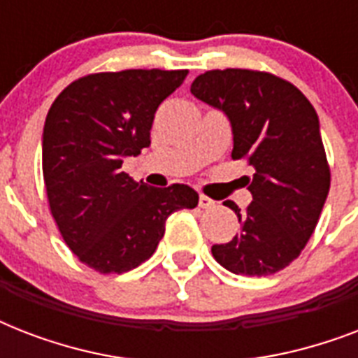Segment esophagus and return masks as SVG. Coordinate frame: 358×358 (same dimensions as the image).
Returning <instances> with one entry per match:
<instances>
[{
	"instance_id": "34e87169",
	"label": "esophagus",
	"mask_w": 358,
	"mask_h": 358,
	"mask_svg": "<svg viewBox=\"0 0 358 358\" xmlns=\"http://www.w3.org/2000/svg\"><path fill=\"white\" fill-rule=\"evenodd\" d=\"M199 206H201V208H212V206H215V202H213L210 196L201 195V196H199Z\"/></svg>"
}]
</instances>
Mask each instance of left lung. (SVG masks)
Wrapping results in <instances>:
<instances>
[{
  "instance_id": "8db88e82",
  "label": "left lung",
  "mask_w": 358,
  "mask_h": 358,
  "mask_svg": "<svg viewBox=\"0 0 358 358\" xmlns=\"http://www.w3.org/2000/svg\"><path fill=\"white\" fill-rule=\"evenodd\" d=\"M191 94L229 117L232 159L255 169L252 180L247 176L252 202L243 212L227 202L239 234L213 245V258L236 275L280 271L305 249L331 187L316 109L289 81L260 70H208Z\"/></svg>"
}]
</instances>
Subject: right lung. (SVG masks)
<instances>
[{
  "label": "right lung",
  "mask_w": 358,
  "mask_h": 358,
  "mask_svg": "<svg viewBox=\"0 0 358 358\" xmlns=\"http://www.w3.org/2000/svg\"><path fill=\"white\" fill-rule=\"evenodd\" d=\"M187 70L98 72L72 81L48 111L42 174L64 243L98 273H126L148 260L169 215L199 204L189 185L150 187L120 171L150 146L159 103Z\"/></svg>",
  "instance_id": "right-lung-1"
}]
</instances>
